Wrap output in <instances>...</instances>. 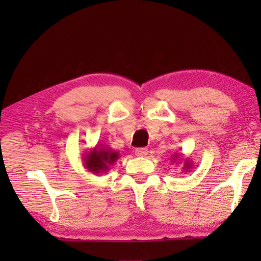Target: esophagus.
Wrapping results in <instances>:
<instances>
[{
	"mask_svg": "<svg viewBox=\"0 0 261 261\" xmlns=\"http://www.w3.org/2000/svg\"><path fill=\"white\" fill-rule=\"evenodd\" d=\"M148 149L147 148H137L136 150H135V153H136V155H138V156H146L147 154H148Z\"/></svg>",
	"mask_w": 261,
	"mask_h": 261,
	"instance_id": "34e87169",
	"label": "esophagus"
}]
</instances>
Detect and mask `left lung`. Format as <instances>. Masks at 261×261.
<instances>
[{"label":"left lung","mask_w":261,"mask_h":261,"mask_svg":"<svg viewBox=\"0 0 261 261\" xmlns=\"http://www.w3.org/2000/svg\"><path fill=\"white\" fill-rule=\"evenodd\" d=\"M173 159H172V162H175V161H184V165H183V168H181V170L184 171V173H187V172H189L191 171L192 169H193V163H192V160L189 159V158H185L184 159V154L183 153H174V155L172 156ZM178 163V162H177Z\"/></svg>","instance_id":"obj_1"}]
</instances>
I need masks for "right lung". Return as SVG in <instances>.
<instances>
[{
  "label": "right lung",
  "mask_w": 261,
  "mask_h": 261,
  "mask_svg": "<svg viewBox=\"0 0 261 261\" xmlns=\"http://www.w3.org/2000/svg\"><path fill=\"white\" fill-rule=\"evenodd\" d=\"M118 158H120L118 151H115L106 145L97 144L83 155V163L85 169L91 172L92 174L100 175L102 173H107Z\"/></svg>",
  "instance_id": "obj_1"
}]
</instances>
